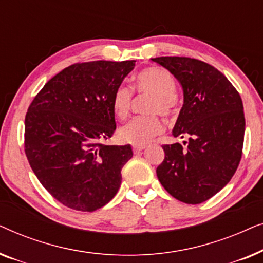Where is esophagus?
Returning a JSON list of instances; mask_svg holds the SVG:
<instances>
[{
	"instance_id": "esophagus-1",
	"label": "esophagus",
	"mask_w": 263,
	"mask_h": 263,
	"mask_svg": "<svg viewBox=\"0 0 263 263\" xmlns=\"http://www.w3.org/2000/svg\"><path fill=\"white\" fill-rule=\"evenodd\" d=\"M145 148H146V145H134L133 146V151H134V153L140 152V151H142Z\"/></svg>"
}]
</instances>
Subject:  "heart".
I'll use <instances>...</instances> for the list:
<instances>
[{
    "mask_svg": "<svg viewBox=\"0 0 263 263\" xmlns=\"http://www.w3.org/2000/svg\"><path fill=\"white\" fill-rule=\"evenodd\" d=\"M176 85L175 78L166 69L160 67L146 68L135 77V89L140 93L152 96V100L147 107L149 114H160L164 117H171L176 112ZM133 91L128 86L120 85L114 91L111 98V107L114 114L124 120L132 109ZM163 123L156 115L133 118L118 132L122 141L133 145H145L154 136L163 132Z\"/></svg>",
    "mask_w": 263,
    "mask_h": 263,
    "instance_id": "obj_1",
    "label": "heart"
}]
</instances>
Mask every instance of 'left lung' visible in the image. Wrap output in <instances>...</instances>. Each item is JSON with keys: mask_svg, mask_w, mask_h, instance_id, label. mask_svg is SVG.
I'll return each mask as SVG.
<instances>
[{"mask_svg": "<svg viewBox=\"0 0 263 263\" xmlns=\"http://www.w3.org/2000/svg\"><path fill=\"white\" fill-rule=\"evenodd\" d=\"M152 61L182 86L184 103L172 135L188 139L185 147L163 146L158 179L175 199L201 203L220 192L238 167L246 130L242 99L228 78L206 62L177 56Z\"/></svg>", "mask_w": 263, "mask_h": 263, "instance_id": "1", "label": "left lung"}]
</instances>
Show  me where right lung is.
<instances>
[{
    "label": "right lung",
    "mask_w": 263,
    "mask_h": 263,
    "mask_svg": "<svg viewBox=\"0 0 263 263\" xmlns=\"http://www.w3.org/2000/svg\"><path fill=\"white\" fill-rule=\"evenodd\" d=\"M135 61L75 63L46 82L25 117V153L42 185L64 206L93 212L120 189L130 145L116 130L111 98Z\"/></svg>",
    "instance_id": "1"
}]
</instances>
